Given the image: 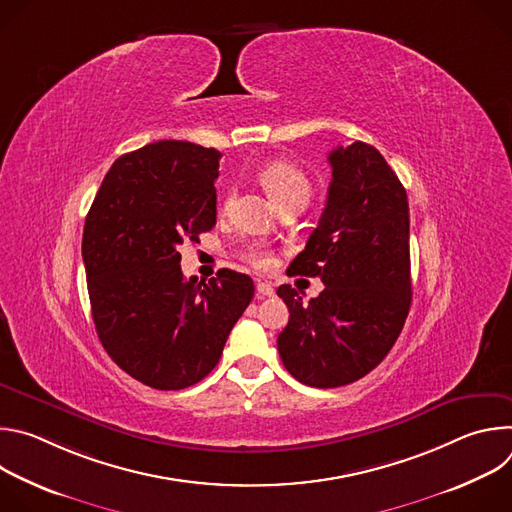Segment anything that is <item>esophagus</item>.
<instances>
[{"label":"esophagus","mask_w":512,"mask_h":512,"mask_svg":"<svg viewBox=\"0 0 512 512\" xmlns=\"http://www.w3.org/2000/svg\"><path fill=\"white\" fill-rule=\"evenodd\" d=\"M257 294L271 298L275 294V287L269 281H257Z\"/></svg>","instance_id":"1"}]
</instances>
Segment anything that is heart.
<instances>
[{
    "label": "heart",
    "instance_id": "obj_1",
    "mask_svg": "<svg viewBox=\"0 0 512 512\" xmlns=\"http://www.w3.org/2000/svg\"><path fill=\"white\" fill-rule=\"evenodd\" d=\"M257 176L277 206H283L287 202H304L306 204L310 200L312 184H310L306 172L302 168H298L296 164L285 162V160H273V162L265 164ZM231 202H233V194L229 192L223 198L221 210L227 212L231 208ZM243 257L257 269H265L271 265V253L259 245L247 247Z\"/></svg>",
    "mask_w": 512,
    "mask_h": 512
}]
</instances>
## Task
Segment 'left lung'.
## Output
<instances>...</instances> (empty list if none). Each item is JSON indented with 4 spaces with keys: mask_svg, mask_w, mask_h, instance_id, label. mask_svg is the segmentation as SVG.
I'll use <instances>...</instances> for the list:
<instances>
[{
    "mask_svg": "<svg viewBox=\"0 0 512 512\" xmlns=\"http://www.w3.org/2000/svg\"><path fill=\"white\" fill-rule=\"evenodd\" d=\"M326 208L287 275L320 277L318 298L279 285L289 322L277 336L283 367L332 389L371 373L399 338L411 306L409 204L397 174L364 141L330 152Z\"/></svg>",
    "mask_w": 512,
    "mask_h": 512,
    "instance_id": "obj_1",
    "label": "left lung"
}]
</instances>
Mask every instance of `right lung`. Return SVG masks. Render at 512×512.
Listing matches in <instances>:
<instances>
[{
    "label": "right lung",
    "mask_w": 512,
    "mask_h": 512,
    "mask_svg": "<svg viewBox=\"0 0 512 512\" xmlns=\"http://www.w3.org/2000/svg\"><path fill=\"white\" fill-rule=\"evenodd\" d=\"M221 152L162 139L115 160L83 233L99 340L119 369L160 391L202 381L253 300V279H186L180 245L216 225Z\"/></svg>",
    "instance_id": "1"
}]
</instances>
